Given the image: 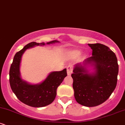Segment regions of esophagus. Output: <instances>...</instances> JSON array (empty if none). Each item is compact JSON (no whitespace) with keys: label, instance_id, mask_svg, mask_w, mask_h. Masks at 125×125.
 I'll list each match as a JSON object with an SVG mask.
<instances>
[{"label":"esophagus","instance_id":"obj_1","mask_svg":"<svg viewBox=\"0 0 125 125\" xmlns=\"http://www.w3.org/2000/svg\"><path fill=\"white\" fill-rule=\"evenodd\" d=\"M72 73V67L71 66H69L67 67V73L68 76H71Z\"/></svg>","mask_w":125,"mask_h":125}]
</instances>
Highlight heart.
<instances>
[{
  "label": "heart",
  "mask_w": 125,
  "mask_h": 125,
  "mask_svg": "<svg viewBox=\"0 0 125 125\" xmlns=\"http://www.w3.org/2000/svg\"><path fill=\"white\" fill-rule=\"evenodd\" d=\"M75 53H76L77 54H80V52H79V51H76V52H75Z\"/></svg>",
  "instance_id": "obj_1"
}]
</instances>
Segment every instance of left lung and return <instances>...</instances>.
I'll return each mask as SVG.
<instances>
[{
  "label": "left lung",
  "instance_id": "left-lung-1",
  "mask_svg": "<svg viewBox=\"0 0 125 125\" xmlns=\"http://www.w3.org/2000/svg\"><path fill=\"white\" fill-rule=\"evenodd\" d=\"M92 56L74 65L72 77L74 98L78 104L94 107L106 100L116 86L119 66L116 54L100 43L88 44ZM93 67L94 72L87 69Z\"/></svg>",
  "mask_w": 125,
  "mask_h": 125
}]
</instances>
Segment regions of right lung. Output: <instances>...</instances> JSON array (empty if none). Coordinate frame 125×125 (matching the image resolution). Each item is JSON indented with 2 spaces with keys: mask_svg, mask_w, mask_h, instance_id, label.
I'll list each match as a JSON object with an SVG mask.
<instances>
[{
  "mask_svg": "<svg viewBox=\"0 0 125 125\" xmlns=\"http://www.w3.org/2000/svg\"><path fill=\"white\" fill-rule=\"evenodd\" d=\"M53 41L46 43H29L14 56L9 71V82L11 89L18 99L31 107H41L49 105L53 102L56 96V90L67 76L66 69L63 71L52 72L42 82L38 84H31L21 79L20 66L21 56L26 50L36 46H44L59 43Z\"/></svg>",
  "mask_w": 125,
  "mask_h": 125,
  "instance_id": "1",
  "label": "right lung"
}]
</instances>
